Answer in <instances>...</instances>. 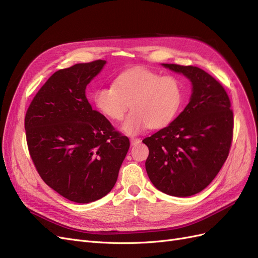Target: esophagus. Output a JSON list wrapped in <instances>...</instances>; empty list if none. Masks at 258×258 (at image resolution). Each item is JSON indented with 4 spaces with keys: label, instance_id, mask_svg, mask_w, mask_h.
Segmentation results:
<instances>
[{
    "label": "esophagus",
    "instance_id": "1",
    "mask_svg": "<svg viewBox=\"0 0 258 258\" xmlns=\"http://www.w3.org/2000/svg\"><path fill=\"white\" fill-rule=\"evenodd\" d=\"M131 144H132V146H135V145H137V144H139L140 143V139L139 138H135V137H131Z\"/></svg>",
    "mask_w": 258,
    "mask_h": 258
}]
</instances>
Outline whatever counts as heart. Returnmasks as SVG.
Returning a JSON list of instances; mask_svg holds the SVG:
<instances>
[{
  "label": "heart",
  "instance_id": "heart-1",
  "mask_svg": "<svg viewBox=\"0 0 258 258\" xmlns=\"http://www.w3.org/2000/svg\"><path fill=\"white\" fill-rule=\"evenodd\" d=\"M93 101L99 111L114 121L121 120L132 106L122 130L137 135L149 126L169 125L181 109L183 90L172 75L161 76L146 68H134L119 74L112 86L98 88Z\"/></svg>",
  "mask_w": 258,
  "mask_h": 258
}]
</instances>
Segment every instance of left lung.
Here are the masks:
<instances>
[{"mask_svg": "<svg viewBox=\"0 0 258 258\" xmlns=\"http://www.w3.org/2000/svg\"><path fill=\"white\" fill-rule=\"evenodd\" d=\"M163 65L192 81L193 93L168 126L143 140L149 148L146 170L161 192L187 197L209 185L225 163L234 113L225 89L210 74L192 65Z\"/></svg>", "mask_w": 258, "mask_h": 258, "instance_id": "obj_1", "label": "left lung"}]
</instances>
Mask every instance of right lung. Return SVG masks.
<instances>
[{
  "instance_id": "right-lung-1",
  "label": "right lung",
  "mask_w": 258,
  "mask_h": 258,
  "mask_svg": "<svg viewBox=\"0 0 258 258\" xmlns=\"http://www.w3.org/2000/svg\"><path fill=\"white\" fill-rule=\"evenodd\" d=\"M106 61L55 72L39 89L24 118L31 159L40 178L72 202L88 204L114 186L130 140L86 97Z\"/></svg>"
}]
</instances>
